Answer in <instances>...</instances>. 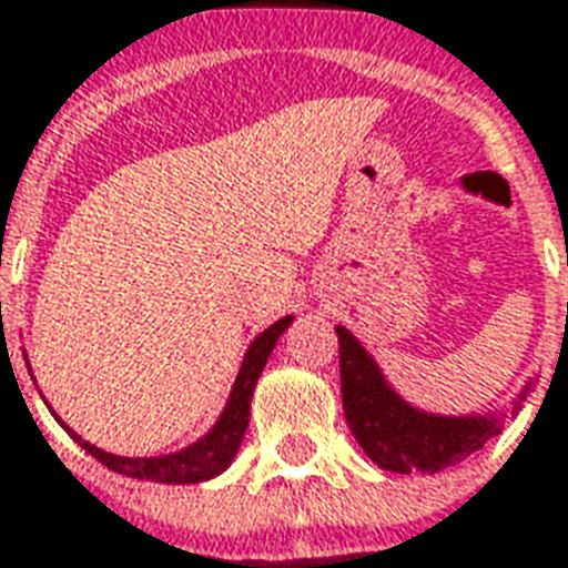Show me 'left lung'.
<instances>
[{
	"label": "left lung",
	"instance_id": "obj_1",
	"mask_svg": "<svg viewBox=\"0 0 568 568\" xmlns=\"http://www.w3.org/2000/svg\"><path fill=\"white\" fill-rule=\"evenodd\" d=\"M335 333L347 426L366 457L378 463L381 469L433 475L463 463L499 433L496 415L442 417L412 408L390 390L375 359L345 326H335Z\"/></svg>",
	"mask_w": 568,
	"mask_h": 568
}]
</instances>
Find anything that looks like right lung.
<instances>
[{
    "instance_id": "add662e5",
    "label": "right lung",
    "mask_w": 568,
    "mask_h": 568,
    "mask_svg": "<svg viewBox=\"0 0 568 568\" xmlns=\"http://www.w3.org/2000/svg\"><path fill=\"white\" fill-rule=\"evenodd\" d=\"M293 324V317H281L278 324H272L266 333H260L254 338V345L247 347L244 354L242 369H239V378L233 384V393H230V403L223 408L221 420L214 424V429H209V436H202L199 442H193L190 448L178 450V454H165V457H114V454H105L99 450L97 445H90L84 438L72 433L65 426V433L93 457L109 466L111 471H120V475H130V478H142V481H160V484H196L209 481L217 471H223L230 463H233L235 450L242 445L244 429H247V417H251V396H254L256 378L266 366L272 347L281 338V333Z\"/></svg>"
}]
</instances>
